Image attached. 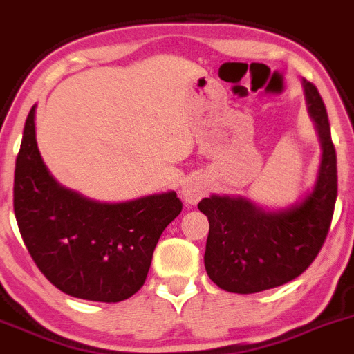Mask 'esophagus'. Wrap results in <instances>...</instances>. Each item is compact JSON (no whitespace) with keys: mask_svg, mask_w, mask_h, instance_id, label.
I'll list each match as a JSON object with an SVG mask.
<instances>
[{"mask_svg":"<svg viewBox=\"0 0 354 354\" xmlns=\"http://www.w3.org/2000/svg\"><path fill=\"white\" fill-rule=\"evenodd\" d=\"M209 190V185L204 178H190L181 188V196L187 204H197Z\"/></svg>","mask_w":354,"mask_h":354,"instance_id":"esophagus-1","label":"esophagus"}]
</instances>
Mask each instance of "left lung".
I'll return each mask as SVG.
<instances>
[{"instance_id": "obj_1", "label": "left lung", "mask_w": 354, "mask_h": 354, "mask_svg": "<svg viewBox=\"0 0 354 354\" xmlns=\"http://www.w3.org/2000/svg\"><path fill=\"white\" fill-rule=\"evenodd\" d=\"M304 92L322 143L311 192L276 211L230 196L206 197L197 206L209 220L206 272L225 292L259 293L292 281L311 266L326 239L337 199V155L318 88L304 80Z\"/></svg>"}]
</instances>
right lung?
<instances>
[{"mask_svg":"<svg viewBox=\"0 0 354 354\" xmlns=\"http://www.w3.org/2000/svg\"><path fill=\"white\" fill-rule=\"evenodd\" d=\"M35 110L26 118L13 180V211L29 255L68 295L129 299L143 286L158 237L183 204L176 192L110 204L61 187L39 155Z\"/></svg>","mask_w":354,"mask_h":354,"instance_id":"1","label":"right lung"}]
</instances>
